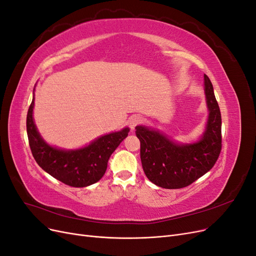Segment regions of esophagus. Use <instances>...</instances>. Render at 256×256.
<instances>
[{"instance_id": "obj_1", "label": "esophagus", "mask_w": 256, "mask_h": 256, "mask_svg": "<svg viewBox=\"0 0 256 256\" xmlns=\"http://www.w3.org/2000/svg\"><path fill=\"white\" fill-rule=\"evenodd\" d=\"M141 122H142V118H141L140 115H138V114L132 115V116H130V118H129V120H128L129 126H130V128L132 129V130H134L138 125H140Z\"/></svg>"}]
</instances>
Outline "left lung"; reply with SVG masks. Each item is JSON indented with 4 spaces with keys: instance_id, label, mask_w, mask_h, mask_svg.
I'll use <instances>...</instances> for the list:
<instances>
[{
    "instance_id": "obj_1",
    "label": "left lung",
    "mask_w": 256,
    "mask_h": 256,
    "mask_svg": "<svg viewBox=\"0 0 256 256\" xmlns=\"http://www.w3.org/2000/svg\"><path fill=\"white\" fill-rule=\"evenodd\" d=\"M204 92L209 111L205 131L194 143L182 144L147 126H136L141 142V161L148 180L166 189H180L191 184L210 170L221 152V113L212 84L204 76Z\"/></svg>"
}]
</instances>
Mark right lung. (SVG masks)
I'll use <instances>...</instances> for the list:
<instances>
[{
	"mask_svg": "<svg viewBox=\"0 0 256 256\" xmlns=\"http://www.w3.org/2000/svg\"><path fill=\"white\" fill-rule=\"evenodd\" d=\"M34 100L33 97L28 111L26 132L30 150L38 166L72 187H88L97 182L104 175L111 154L127 138L129 128L99 136L82 148H58L49 145L38 132L33 118Z\"/></svg>",
	"mask_w": 256,
	"mask_h": 256,
	"instance_id": "add662e5",
	"label": "right lung"
}]
</instances>
